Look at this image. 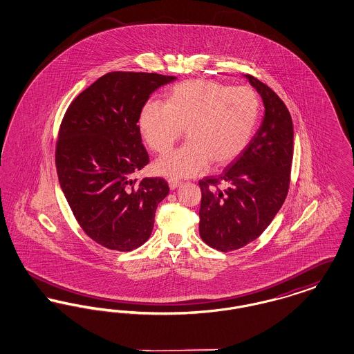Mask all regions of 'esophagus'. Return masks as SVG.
Returning a JSON list of instances; mask_svg holds the SVG:
<instances>
[{"label": "esophagus", "instance_id": "obj_1", "mask_svg": "<svg viewBox=\"0 0 354 354\" xmlns=\"http://www.w3.org/2000/svg\"><path fill=\"white\" fill-rule=\"evenodd\" d=\"M169 185L171 189H176L179 185H180V182H178V180H172V179H169Z\"/></svg>", "mask_w": 354, "mask_h": 354}]
</instances>
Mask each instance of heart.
<instances>
[{
    "mask_svg": "<svg viewBox=\"0 0 354 354\" xmlns=\"http://www.w3.org/2000/svg\"><path fill=\"white\" fill-rule=\"evenodd\" d=\"M259 100L248 87H228L211 80H189L171 88L167 103L147 102L139 130L151 150L165 153L185 129L187 143L155 163L159 175L185 179L203 174L209 162L225 166L252 138Z\"/></svg>",
    "mask_w": 354,
    "mask_h": 354,
    "instance_id": "1",
    "label": "heart"
}]
</instances>
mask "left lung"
Segmentation results:
<instances>
[{
    "label": "left lung",
    "mask_w": 354,
    "mask_h": 354,
    "mask_svg": "<svg viewBox=\"0 0 354 354\" xmlns=\"http://www.w3.org/2000/svg\"><path fill=\"white\" fill-rule=\"evenodd\" d=\"M244 78L263 100V122L228 167L199 182V234L221 252L247 245L270 225L286 201L293 158V123L284 102L252 75Z\"/></svg>",
    "instance_id": "obj_1"
}]
</instances>
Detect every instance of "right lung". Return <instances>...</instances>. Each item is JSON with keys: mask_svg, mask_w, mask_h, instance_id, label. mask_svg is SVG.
I'll return each instance as SVG.
<instances>
[{"mask_svg": "<svg viewBox=\"0 0 354 354\" xmlns=\"http://www.w3.org/2000/svg\"><path fill=\"white\" fill-rule=\"evenodd\" d=\"M176 77L113 71L84 90L61 123L55 149L59 185L86 235L129 252L151 236L158 204L169 195L162 178L133 179L149 163L138 126L152 93Z\"/></svg>", "mask_w": 354, "mask_h": 354, "instance_id": "1", "label": "right lung"}]
</instances>
